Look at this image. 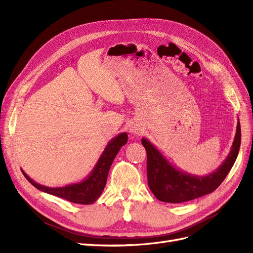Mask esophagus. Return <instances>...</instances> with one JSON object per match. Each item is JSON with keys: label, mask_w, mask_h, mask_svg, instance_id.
<instances>
[{"label": "esophagus", "mask_w": 253, "mask_h": 253, "mask_svg": "<svg viewBox=\"0 0 253 253\" xmlns=\"http://www.w3.org/2000/svg\"><path fill=\"white\" fill-rule=\"evenodd\" d=\"M131 132H132V133H134V134H137V135H138V134L140 133V127L133 126L131 127Z\"/></svg>", "instance_id": "1"}]
</instances>
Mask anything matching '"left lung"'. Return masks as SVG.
Wrapping results in <instances>:
<instances>
[{
  "label": "left lung",
  "mask_w": 253,
  "mask_h": 253,
  "mask_svg": "<svg viewBox=\"0 0 253 253\" xmlns=\"http://www.w3.org/2000/svg\"><path fill=\"white\" fill-rule=\"evenodd\" d=\"M141 143L147 150V173L150 190L158 201L179 204L212 193L226 178L233 167L241 147V125L237 121L236 133L227 158L217 169L206 176L191 175L169 163L160 151L147 138Z\"/></svg>",
  "instance_id": "1"
}]
</instances>
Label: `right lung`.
Returning <instances> with one entry per match:
<instances>
[{"label":"right lung","instance_id":"right-lung-1","mask_svg":"<svg viewBox=\"0 0 253 253\" xmlns=\"http://www.w3.org/2000/svg\"><path fill=\"white\" fill-rule=\"evenodd\" d=\"M126 142V133H121L116 137H114L105 147L101 156L99 157L96 166L94 167V169L87 175V177L84 178L80 182L72 183V185H67L65 187L50 188L40 185V183H38L30 178L24 171L22 170V172L23 175L26 177V179L32 183L34 187L39 189L40 191H43L45 193L61 197L71 203L90 205L95 203L99 198V196L101 195L102 191L105 187L106 179H108V174L114 159L116 157L117 153L119 152L122 145H125Z\"/></svg>","mask_w":253,"mask_h":253}]
</instances>
